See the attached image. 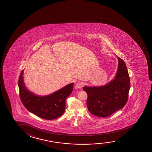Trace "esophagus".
<instances>
[{
    "mask_svg": "<svg viewBox=\"0 0 152 152\" xmlns=\"http://www.w3.org/2000/svg\"><path fill=\"white\" fill-rule=\"evenodd\" d=\"M83 86V83L82 82H77L75 85V88H81L82 86Z\"/></svg>",
    "mask_w": 152,
    "mask_h": 152,
    "instance_id": "esophagus-1",
    "label": "esophagus"
}]
</instances>
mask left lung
<instances>
[{"label":"left lung","instance_id":"8db88e82","mask_svg":"<svg viewBox=\"0 0 152 152\" xmlns=\"http://www.w3.org/2000/svg\"><path fill=\"white\" fill-rule=\"evenodd\" d=\"M118 59V71L113 80L103 86L83 88L88 94V111L94 115L106 118L127 103L131 86L129 75L124 61L119 57Z\"/></svg>","mask_w":152,"mask_h":152}]
</instances>
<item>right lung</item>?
I'll use <instances>...</instances> for the list:
<instances>
[{"label": "right lung", "mask_w": 152, "mask_h": 152, "mask_svg": "<svg viewBox=\"0 0 152 152\" xmlns=\"http://www.w3.org/2000/svg\"><path fill=\"white\" fill-rule=\"evenodd\" d=\"M23 70L18 80L21 101L28 111L45 120H53L61 116L66 109V99L72 92L73 83L68 84L50 95L39 96L28 90L23 80Z\"/></svg>", "instance_id": "right-lung-1"}]
</instances>
